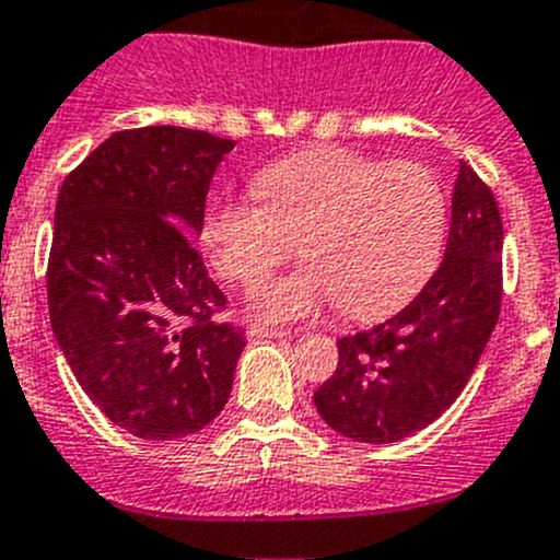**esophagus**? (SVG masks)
Returning <instances> with one entry per match:
<instances>
[{
	"label": "esophagus",
	"instance_id": "esophagus-1",
	"mask_svg": "<svg viewBox=\"0 0 560 560\" xmlns=\"http://www.w3.org/2000/svg\"><path fill=\"white\" fill-rule=\"evenodd\" d=\"M246 332L252 338H284V336H290V330H281V327L257 325V322H254V325H248Z\"/></svg>",
	"mask_w": 560,
	"mask_h": 560
}]
</instances>
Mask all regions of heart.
Returning a JSON list of instances; mask_svg holds the SVG:
<instances>
[{
	"label": "heart",
	"instance_id": "obj_1",
	"mask_svg": "<svg viewBox=\"0 0 560 560\" xmlns=\"http://www.w3.org/2000/svg\"><path fill=\"white\" fill-rule=\"evenodd\" d=\"M258 200L213 202L202 248L219 276L257 287L295 252L306 262L254 295L268 319L336 306L374 319L425 287L447 238V195L420 162H387L349 149L284 156L254 175Z\"/></svg>",
	"mask_w": 560,
	"mask_h": 560
}]
</instances>
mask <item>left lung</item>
<instances>
[{
	"instance_id": "1",
	"label": "left lung",
	"mask_w": 560,
	"mask_h": 560,
	"mask_svg": "<svg viewBox=\"0 0 560 560\" xmlns=\"http://www.w3.org/2000/svg\"><path fill=\"white\" fill-rule=\"evenodd\" d=\"M501 248L499 202L460 162L444 262L404 312L338 338L336 374L314 393L332 431L393 444L455 404L499 322Z\"/></svg>"
}]
</instances>
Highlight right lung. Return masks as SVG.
I'll use <instances>...</instances> for the list:
<instances>
[{"instance_id": "right-lung-1", "label": "right lung", "mask_w": 560, "mask_h": 560, "mask_svg": "<svg viewBox=\"0 0 560 560\" xmlns=\"http://www.w3.org/2000/svg\"><path fill=\"white\" fill-rule=\"evenodd\" d=\"M235 140L113 132L65 178L48 257L50 327L83 393L124 431L173 442L224 409L244 330L195 248Z\"/></svg>"}]
</instances>
